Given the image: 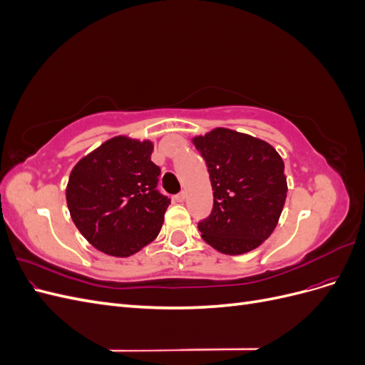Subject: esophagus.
<instances>
[{"instance_id":"obj_1","label":"esophagus","mask_w":365,"mask_h":365,"mask_svg":"<svg viewBox=\"0 0 365 365\" xmlns=\"http://www.w3.org/2000/svg\"><path fill=\"white\" fill-rule=\"evenodd\" d=\"M173 200H175L176 202H184V201H185V193L181 192V193H178V195H175Z\"/></svg>"}]
</instances>
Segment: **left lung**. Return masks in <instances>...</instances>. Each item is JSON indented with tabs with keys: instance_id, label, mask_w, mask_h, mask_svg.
<instances>
[{
	"instance_id": "1",
	"label": "left lung",
	"mask_w": 365,
	"mask_h": 365,
	"mask_svg": "<svg viewBox=\"0 0 365 365\" xmlns=\"http://www.w3.org/2000/svg\"><path fill=\"white\" fill-rule=\"evenodd\" d=\"M210 173L213 210L197 224L202 239L230 256L262 245L279 222L288 193L284 163L269 143L216 128L193 138Z\"/></svg>"
}]
</instances>
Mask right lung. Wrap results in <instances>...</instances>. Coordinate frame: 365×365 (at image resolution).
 Returning a JSON list of instances; mask_svg holds the SVG:
<instances>
[{
    "label": "right lung",
    "instance_id": "1",
    "mask_svg": "<svg viewBox=\"0 0 365 365\" xmlns=\"http://www.w3.org/2000/svg\"><path fill=\"white\" fill-rule=\"evenodd\" d=\"M153 143L118 135L77 163L67 184L74 225L108 256L129 257L155 239L170 200L158 192Z\"/></svg>",
    "mask_w": 365,
    "mask_h": 365
}]
</instances>
